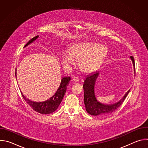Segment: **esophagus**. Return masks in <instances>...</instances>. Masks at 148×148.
<instances>
[{
  "instance_id": "esophagus-1",
  "label": "esophagus",
  "mask_w": 148,
  "mask_h": 148,
  "mask_svg": "<svg viewBox=\"0 0 148 148\" xmlns=\"http://www.w3.org/2000/svg\"><path fill=\"white\" fill-rule=\"evenodd\" d=\"M72 81H73V82H78L79 81V79H78V78H77V77H73V78H72Z\"/></svg>"
}]
</instances>
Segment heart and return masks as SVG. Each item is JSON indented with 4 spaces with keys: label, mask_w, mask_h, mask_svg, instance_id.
Instances as JSON below:
<instances>
[{
    "label": "heart",
    "mask_w": 148,
    "mask_h": 148,
    "mask_svg": "<svg viewBox=\"0 0 148 148\" xmlns=\"http://www.w3.org/2000/svg\"><path fill=\"white\" fill-rule=\"evenodd\" d=\"M106 53L107 48L103 45L92 41L79 42L72 44L68 51L62 53L61 62L63 67L69 69L74 64V60H77L81 71L88 74L96 69Z\"/></svg>",
    "instance_id": "heart-1"
}]
</instances>
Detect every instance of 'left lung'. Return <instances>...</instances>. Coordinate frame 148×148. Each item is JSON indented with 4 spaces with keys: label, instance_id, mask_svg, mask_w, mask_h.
I'll list each match as a JSON object with an SVG mask.
<instances>
[{
    "label": "left lung",
    "instance_id": "1",
    "mask_svg": "<svg viewBox=\"0 0 148 148\" xmlns=\"http://www.w3.org/2000/svg\"><path fill=\"white\" fill-rule=\"evenodd\" d=\"M130 58L132 61L134 72L135 73L134 58L132 56H131ZM98 75V71H96L87 75L84 79L83 84L84 101L86 111L89 114L97 116H104L111 114L121 106L130 91V90L126 92L121 99L115 103L110 105L102 103L97 101L94 91L95 81Z\"/></svg>",
    "mask_w": 148,
    "mask_h": 148
}]
</instances>
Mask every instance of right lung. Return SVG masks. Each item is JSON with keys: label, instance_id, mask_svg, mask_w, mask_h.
<instances>
[{"label": "right lung", "instance_id": "1", "mask_svg": "<svg viewBox=\"0 0 148 148\" xmlns=\"http://www.w3.org/2000/svg\"><path fill=\"white\" fill-rule=\"evenodd\" d=\"M38 36H37L31 40H30L28 43L24 46L26 47L33 41H34L37 38ZM71 78L70 77H63L61 79V83L60 86L57 89L56 93L49 99L43 101V102H34L32 101L27 98L23 94L22 92V95L24 99L26 101V102L30 105V106L33 109L34 111L41 114H49L54 112L58 107L63 97H64L65 93L67 90V87L68 84L70 82Z\"/></svg>", "mask_w": 148, "mask_h": 148}]
</instances>
